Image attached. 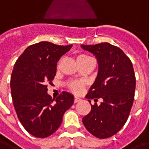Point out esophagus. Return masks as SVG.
Instances as JSON below:
<instances>
[{
	"label": "esophagus",
	"mask_w": 149,
	"mask_h": 149,
	"mask_svg": "<svg viewBox=\"0 0 149 149\" xmlns=\"http://www.w3.org/2000/svg\"><path fill=\"white\" fill-rule=\"evenodd\" d=\"M80 101H81V99H80L79 97H74V102H75V103L80 102Z\"/></svg>",
	"instance_id": "obj_1"
}]
</instances>
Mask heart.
I'll use <instances>...</instances> for the list:
<instances>
[{
	"label": "heart",
	"mask_w": 149,
	"mask_h": 149,
	"mask_svg": "<svg viewBox=\"0 0 149 149\" xmlns=\"http://www.w3.org/2000/svg\"><path fill=\"white\" fill-rule=\"evenodd\" d=\"M91 57L87 56L86 54H81L78 57L77 60L80 59H86V58H89ZM68 87L70 89V91H72V92L76 93V94H79V93L81 92V91L83 90V87H84V84L82 82H79V81H71V82L69 83L68 84Z\"/></svg>",
	"instance_id": "b5f03b06"
}]
</instances>
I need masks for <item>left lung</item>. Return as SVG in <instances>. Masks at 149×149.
<instances>
[{
  "label": "left lung",
  "mask_w": 149,
  "mask_h": 149,
  "mask_svg": "<svg viewBox=\"0 0 149 149\" xmlns=\"http://www.w3.org/2000/svg\"><path fill=\"white\" fill-rule=\"evenodd\" d=\"M81 47L94 54L98 63L97 77L86 97L103 99L100 105H91L83 123L96 138H110L126 123L133 105L136 79L132 62L120 47L109 43Z\"/></svg>",
  "instance_id": "1"
}]
</instances>
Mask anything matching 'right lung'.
I'll return each instance as SVG.
<instances>
[{"label":"right lung","mask_w":149,"mask_h":149,"mask_svg":"<svg viewBox=\"0 0 149 149\" xmlns=\"http://www.w3.org/2000/svg\"><path fill=\"white\" fill-rule=\"evenodd\" d=\"M72 46L39 42L27 47L15 64L11 97L19 121L34 137L44 138L54 134L73 104L72 94L63 91L54 100L47 88L56 74L57 62Z\"/></svg>","instance_id":"right-lung-1"}]
</instances>
